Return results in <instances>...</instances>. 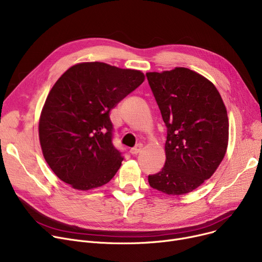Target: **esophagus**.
I'll return each instance as SVG.
<instances>
[{"label":"esophagus","instance_id":"esophagus-1","mask_svg":"<svg viewBox=\"0 0 262 262\" xmlns=\"http://www.w3.org/2000/svg\"><path fill=\"white\" fill-rule=\"evenodd\" d=\"M141 148H142V144H137L134 148H130V154H133V155H137L138 154L140 150H141Z\"/></svg>","mask_w":262,"mask_h":262}]
</instances>
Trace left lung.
Returning a JSON list of instances; mask_svg holds the SVG:
<instances>
[{
  "label": "left lung",
  "instance_id": "8db88e82",
  "mask_svg": "<svg viewBox=\"0 0 262 262\" xmlns=\"http://www.w3.org/2000/svg\"><path fill=\"white\" fill-rule=\"evenodd\" d=\"M146 76L167 126L166 162L148 175V184L162 193L183 195L209 180L226 154V107L212 82L190 69Z\"/></svg>",
  "mask_w": 262,
  "mask_h": 262
}]
</instances>
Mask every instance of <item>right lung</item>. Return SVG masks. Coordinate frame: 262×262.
Segmentation results:
<instances>
[{
  "mask_svg": "<svg viewBox=\"0 0 262 262\" xmlns=\"http://www.w3.org/2000/svg\"><path fill=\"white\" fill-rule=\"evenodd\" d=\"M139 70L79 62L57 79L39 118L42 154L59 180L87 191L107 184L121 167L109 113L144 81Z\"/></svg>",
  "mask_w": 262,
  "mask_h": 262,
  "instance_id": "1",
  "label": "right lung"
}]
</instances>
